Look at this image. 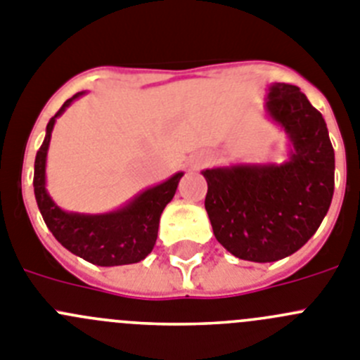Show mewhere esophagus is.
<instances>
[{
    "label": "esophagus",
    "mask_w": 360,
    "mask_h": 360,
    "mask_svg": "<svg viewBox=\"0 0 360 360\" xmlns=\"http://www.w3.org/2000/svg\"><path fill=\"white\" fill-rule=\"evenodd\" d=\"M206 163H208V158L199 156V158H195V160L192 161V168H200V167H204Z\"/></svg>",
    "instance_id": "34e87169"
}]
</instances>
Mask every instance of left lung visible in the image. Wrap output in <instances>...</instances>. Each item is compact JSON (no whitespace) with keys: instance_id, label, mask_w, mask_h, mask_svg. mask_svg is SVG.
Masks as SVG:
<instances>
[{"instance_id":"left-lung-1","label":"left lung","mask_w":360,"mask_h":360,"mask_svg":"<svg viewBox=\"0 0 360 360\" xmlns=\"http://www.w3.org/2000/svg\"><path fill=\"white\" fill-rule=\"evenodd\" d=\"M265 111L290 140L281 165L202 170L215 238L236 258L276 262L310 240L333 197L335 156L325 118L300 87L273 84Z\"/></svg>"}]
</instances>
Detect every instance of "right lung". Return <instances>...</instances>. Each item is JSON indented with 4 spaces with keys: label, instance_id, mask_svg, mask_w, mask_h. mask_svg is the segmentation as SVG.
<instances>
[{
    "label": "right lung",
    "instance_id": "add662e5",
    "mask_svg": "<svg viewBox=\"0 0 360 360\" xmlns=\"http://www.w3.org/2000/svg\"><path fill=\"white\" fill-rule=\"evenodd\" d=\"M80 95H84V91L66 100L57 115L48 122L46 136L35 156L34 192L39 212L55 238L68 251L84 258L89 264L102 265V267L138 264L156 244L160 217L165 206L172 200L183 172L174 174L165 183L147 188L116 212L84 215V213H68L60 210L46 192V154L55 120Z\"/></svg>",
    "mask_w": 360,
    "mask_h": 360
}]
</instances>
